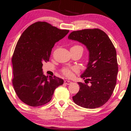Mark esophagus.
<instances>
[{
	"instance_id": "1",
	"label": "esophagus",
	"mask_w": 131,
	"mask_h": 131,
	"mask_svg": "<svg viewBox=\"0 0 131 131\" xmlns=\"http://www.w3.org/2000/svg\"><path fill=\"white\" fill-rule=\"evenodd\" d=\"M71 83V81H70V80H65L64 81V84L67 85H69Z\"/></svg>"
}]
</instances>
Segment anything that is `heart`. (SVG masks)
Here are the masks:
<instances>
[{
  "label": "heart",
  "mask_w": 131,
  "mask_h": 131,
  "mask_svg": "<svg viewBox=\"0 0 131 131\" xmlns=\"http://www.w3.org/2000/svg\"><path fill=\"white\" fill-rule=\"evenodd\" d=\"M72 48H81V49H82V47H81V46H73ZM73 70L75 71H77L78 69L76 68H73ZM62 73H63V74L65 75L66 76H70L72 74L71 70V69H70V68H65L63 69Z\"/></svg>",
  "instance_id": "heart-1"
}]
</instances>
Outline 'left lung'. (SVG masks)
<instances>
[{
  "mask_svg": "<svg viewBox=\"0 0 131 131\" xmlns=\"http://www.w3.org/2000/svg\"><path fill=\"white\" fill-rule=\"evenodd\" d=\"M68 38L84 44L89 51L86 69L81 75L85 83L78 82L79 91L73 97V101L85 108L100 107L110 98L116 84L118 67L115 47L99 29L73 31Z\"/></svg>",
  "mask_w": 131,
  "mask_h": 131,
  "instance_id": "1",
  "label": "left lung"
}]
</instances>
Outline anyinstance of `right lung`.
I'll return each mask as SVG.
<instances>
[{"label": "right lung", "mask_w": 131, "mask_h": 131, "mask_svg": "<svg viewBox=\"0 0 131 131\" xmlns=\"http://www.w3.org/2000/svg\"><path fill=\"white\" fill-rule=\"evenodd\" d=\"M69 32L46 22H36L28 27L19 37L12 57L13 88L25 104L39 106L52 99L54 91L62 85V79L45 76L44 62L49 60L55 43Z\"/></svg>", "instance_id": "obj_1"}]
</instances>
